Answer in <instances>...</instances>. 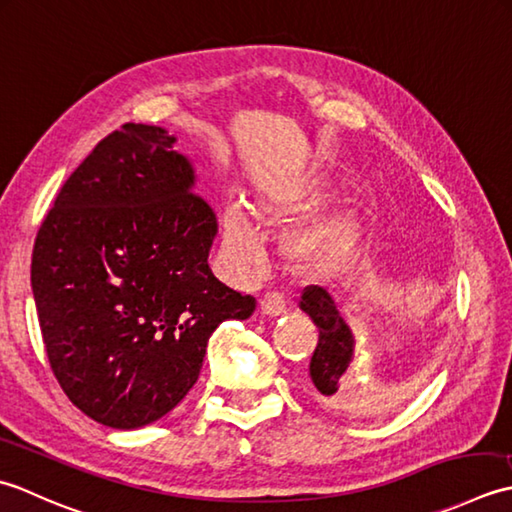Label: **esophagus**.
Instances as JSON below:
<instances>
[{
  "label": "esophagus",
  "mask_w": 512,
  "mask_h": 512,
  "mask_svg": "<svg viewBox=\"0 0 512 512\" xmlns=\"http://www.w3.org/2000/svg\"><path fill=\"white\" fill-rule=\"evenodd\" d=\"M260 309H263V314L269 318L283 316L287 311L283 294H278V291H269V294H265L263 300H260Z\"/></svg>",
  "instance_id": "34e87169"
}]
</instances>
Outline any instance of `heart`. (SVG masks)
<instances>
[{
    "label": "heart",
    "instance_id": "heart-1",
    "mask_svg": "<svg viewBox=\"0 0 512 512\" xmlns=\"http://www.w3.org/2000/svg\"><path fill=\"white\" fill-rule=\"evenodd\" d=\"M331 194V185L325 179H316L287 192H267L260 196L256 205L258 216L267 221H294V218L307 216L327 201ZM364 232V207L358 194L344 196L331 212L320 216L307 229L294 238V254L305 265L331 267L342 263L356 245L360 243ZM223 238L227 252L254 263L260 256V245L249 227L247 218L241 210L225 212Z\"/></svg>",
    "mask_w": 512,
    "mask_h": 512
}]
</instances>
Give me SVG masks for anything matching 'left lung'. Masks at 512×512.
Segmentation results:
<instances>
[{
	"label": "left lung",
	"instance_id": "left-lung-1",
	"mask_svg": "<svg viewBox=\"0 0 512 512\" xmlns=\"http://www.w3.org/2000/svg\"><path fill=\"white\" fill-rule=\"evenodd\" d=\"M300 309L318 327V344L309 362V375L322 400L338 406H358L362 395L351 382L349 364L353 358V336L347 322L327 294L318 285L305 287L300 296Z\"/></svg>",
	"mask_w": 512,
	"mask_h": 512
}]
</instances>
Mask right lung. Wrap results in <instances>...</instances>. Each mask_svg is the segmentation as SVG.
I'll list each match as a JSON object with an SVG mask.
<instances>
[{"instance_id": "1", "label": "right lung", "mask_w": 512, "mask_h": 512, "mask_svg": "<svg viewBox=\"0 0 512 512\" xmlns=\"http://www.w3.org/2000/svg\"><path fill=\"white\" fill-rule=\"evenodd\" d=\"M174 141L143 123L108 134L35 238L30 283L50 369L77 409L112 429L170 413L214 329L256 309L207 265L216 214Z\"/></svg>"}]
</instances>
